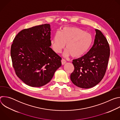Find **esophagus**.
<instances>
[{
  "instance_id": "34e87169",
  "label": "esophagus",
  "mask_w": 120,
  "mask_h": 120,
  "mask_svg": "<svg viewBox=\"0 0 120 120\" xmlns=\"http://www.w3.org/2000/svg\"><path fill=\"white\" fill-rule=\"evenodd\" d=\"M61 63H62V65H64V64L66 63V62L65 61V60L62 59L61 60Z\"/></svg>"
}]
</instances>
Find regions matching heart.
Wrapping results in <instances>:
<instances>
[{"instance_id": "b5f03b06", "label": "heart", "mask_w": 120, "mask_h": 120, "mask_svg": "<svg viewBox=\"0 0 120 120\" xmlns=\"http://www.w3.org/2000/svg\"><path fill=\"white\" fill-rule=\"evenodd\" d=\"M93 38L89 33L76 27H65L61 32H56L50 41L51 47L56 53L61 52L66 45L64 56H72L74 58L86 55L93 44Z\"/></svg>"}]
</instances>
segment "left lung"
<instances>
[{"instance_id": "8db88e82", "label": "left lung", "mask_w": 120, "mask_h": 120, "mask_svg": "<svg viewBox=\"0 0 120 120\" xmlns=\"http://www.w3.org/2000/svg\"><path fill=\"white\" fill-rule=\"evenodd\" d=\"M95 30L92 47L86 55L72 62L75 69L71 74V80L82 88H92L101 82L105 75L110 56L107 39L100 30Z\"/></svg>"}]
</instances>
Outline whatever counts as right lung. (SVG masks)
Returning <instances> with one entry per match:
<instances>
[{
	"label": "right lung",
	"mask_w": 120,
	"mask_h": 120,
	"mask_svg": "<svg viewBox=\"0 0 120 120\" xmlns=\"http://www.w3.org/2000/svg\"><path fill=\"white\" fill-rule=\"evenodd\" d=\"M50 24L21 31L11 47L13 67L18 77L31 87H41L52 79L61 66V58L51 48Z\"/></svg>",
	"instance_id": "right-lung-1"
}]
</instances>
